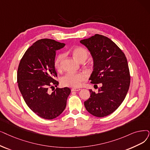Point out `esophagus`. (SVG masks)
<instances>
[{"label": "esophagus", "mask_w": 150, "mask_h": 150, "mask_svg": "<svg viewBox=\"0 0 150 150\" xmlns=\"http://www.w3.org/2000/svg\"><path fill=\"white\" fill-rule=\"evenodd\" d=\"M80 90V88H72L71 89V91H79Z\"/></svg>", "instance_id": "1"}]
</instances>
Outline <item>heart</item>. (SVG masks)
Wrapping results in <instances>:
<instances>
[{"mask_svg":"<svg viewBox=\"0 0 150 150\" xmlns=\"http://www.w3.org/2000/svg\"><path fill=\"white\" fill-rule=\"evenodd\" d=\"M75 59L81 62L83 61H85L88 56V51L82 47L75 48L71 51ZM64 54H58L54 59V67L57 70L61 69V64ZM86 79V75L83 72L80 73H68L65 75L61 80V84L64 86L78 88L81 86L83 81Z\"/></svg>","mask_w":150,"mask_h":150,"instance_id":"b5f03b06","label":"heart"}]
</instances>
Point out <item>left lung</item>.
Masks as SVG:
<instances>
[{
	"label": "left lung",
	"mask_w": 150,
	"mask_h": 150,
	"mask_svg": "<svg viewBox=\"0 0 150 150\" xmlns=\"http://www.w3.org/2000/svg\"><path fill=\"white\" fill-rule=\"evenodd\" d=\"M93 57V71L91 83H100L96 93L90 89V97L84 102L87 111L96 117H104L114 112L125 100L129 88L131 76L127 61L122 50L105 36L95 34L83 39Z\"/></svg>",
	"instance_id": "obj_1"
}]
</instances>
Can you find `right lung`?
<instances>
[{"mask_svg": "<svg viewBox=\"0 0 150 150\" xmlns=\"http://www.w3.org/2000/svg\"><path fill=\"white\" fill-rule=\"evenodd\" d=\"M65 43L44 38L30 47L19 62L17 82L23 99L29 108L38 116L47 120L59 116L66 108L70 88H57L51 93L49 88L57 87L54 67L56 50Z\"/></svg>", "mask_w": 150, "mask_h": 150, "instance_id": "add662e5", "label": "right lung"}]
</instances>
